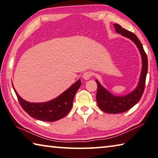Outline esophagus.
Segmentation results:
<instances>
[{"label":"esophagus","instance_id":"34e87169","mask_svg":"<svg viewBox=\"0 0 158 158\" xmlns=\"http://www.w3.org/2000/svg\"><path fill=\"white\" fill-rule=\"evenodd\" d=\"M91 77H92V73H90L89 71L85 72V73L82 74V78L85 80V81H87V80H89Z\"/></svg>","mask_w":158,"mask_h":158}]
</instances>
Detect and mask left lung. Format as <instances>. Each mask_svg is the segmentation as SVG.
Listing matches in <instances>:
<instances>
[{
	"label": "left lung",
	"mask_w": 158,
	"mask_h": 158,
	"mask_svg": "<svg viewBox=\"0 0 158 158\" xmlns=\"http://www.w3.org/2000/svg\"><path fill=\"white\" fill-rule=\"evenodd\" d=\"M113 26L115 28V31L118 33H120L123 36L130 38L131 41H133L139 49L142 59V69L138 85L135 89L130 94L125 96H115L106 89H105L100 84V82L96 80L97 84L96 99L98 106L105 113L118 114L130 110L138 103L142 97L145 88L147 72H148V58L143 50V45L135 34L125 29L118 24H114Z\"/></svg>",
	"instance_id": "8db88e82"
}]
</instances>
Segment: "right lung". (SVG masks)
<instances>
[{
	"mask_svg": "<svg viewBox=\"0 0 158 158\" xmlns=\"http://www.w3.org/2000/svg\"><path fill=\"white\" fill-rule=\"evenodd\" d=\"M81 85V80L78 79L77 81L72 85L69 89H67L59 97L49 102L42 103H31L27 102L17 94L14 86L12 87L20 105L31 117L37 119L38 120L54 122L60 120L69 113L73 106V101L75 94Z\"/></svg>",
	"mask_w": 158,
	"mask_h": 158,
	"instance_id": "add662e5",
	"label": "right lung"
}]
</instances>
